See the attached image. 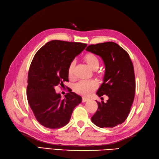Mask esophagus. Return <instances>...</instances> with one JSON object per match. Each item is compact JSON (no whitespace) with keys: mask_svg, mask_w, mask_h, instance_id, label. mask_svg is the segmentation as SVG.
I'll list each match as a JSON object with an SVG mask.
<instances>
[{"mask_svg":"<svg viewBox=\"0 0 159 159\" xmlns=\"http://www.w3.org/2000/svg\"><path fill=\"white\" fill-rule=\"evenodd\" d=\"M89 99V98H88L87 97H83V102H86Z\"/></svg>","mask_w":159,"mask_h":159,"instance_id":"esophagus-1","label":"esophagus"}]
</instances>
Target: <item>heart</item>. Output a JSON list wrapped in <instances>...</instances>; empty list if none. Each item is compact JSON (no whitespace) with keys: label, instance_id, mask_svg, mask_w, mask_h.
Returning a JSON list of instances; mask_svg holds the SVG:
<instances>
[{"label":"heart","instance_id":"obj_1","mask_svg":"<svg viewBox=\"0 0 159 159\" xmlns=\"http://www.w3.org/2000/svg\"><path fill=\"white\" fill-rule=\"evenodd\" d=\"M84 60L89 67L93 70H96L99 65V61L96 55L93 53H87L84 56ZM75 62L72 61L68 66V75L72 77ZM97 83L94 80H81L74 85V90L76 93L82 95H89L97 88Z\"/></svg>","mask_w":159,"mask_h":159}]
</instances>
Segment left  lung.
Returning a JSON list of instances; mask_svg holds the SVG:
<instances>
[{
    "label": "left lung",
    "mask_w": 159,
    "mask_h": 159,
    "mask_svg": "<svg viewBox=\"0 0 159 159\" xmlns=\"http://www.w3.org/2000/svg\"><path fill=\"white\" fill-rule=\"evenodd\" d=\"M86 51L100 56L105 75L96 94L106 95L107 102H97L98 108L91 121L96 126L112 128L127 119L134 102L135 81L134 65L126 51L114 42L89 45Z\"/></svg>",
    "instance_id": "obj_1"
}]
</instances>
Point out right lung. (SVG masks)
I'll list each match as a JSON object with an SVG mask.
<instances>
[{
	"label": "right lung",
	"mask_w": 159,
	"mask_h": 159,
	"mask_svg": "<svg viewBox=\"0 0 159 159\" xmlns=\"http://www.w3.org/2000/svg\"><path fill=\"white\" fill-rule=\"evenodd\" d=\"M87 44L54 40L36 52L30 66L27 98L36 120L43 126L58 129L67 125L82 98L70 91L61 98L55 87L68 81V66Z\"/></svg>",
	"instance_id": "obj_1"
}]
</instances>
